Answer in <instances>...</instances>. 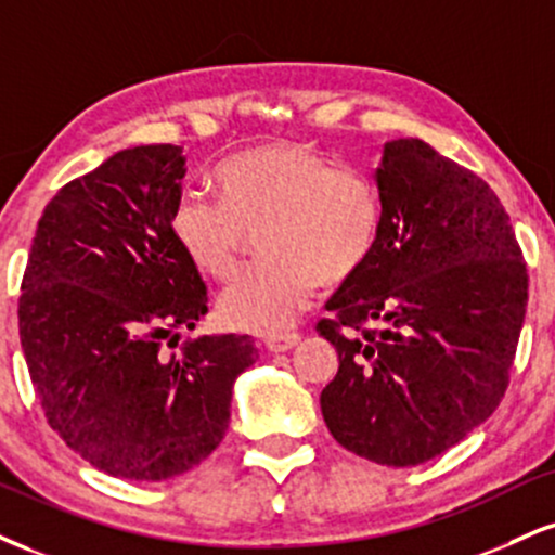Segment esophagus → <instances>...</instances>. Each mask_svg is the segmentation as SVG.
I'll list each match as a JSON object with an SVG mask.
<instances>
[{"mask_svg": "<svg viewBox=\"0 0 555 555\" xmlns=\"http://www.w3.org/2000/svg\"><path fill=\"white\" fill-rule=\"evenodd\" d=\"M299 341H302V336H299L297 331L279 333V336H269V338H266V349L273 351V353H282V351L295 349V346H297Z\"/></svg>", "mask_w": 555, "mask_h": 555, "instance_id": "esophagus-1", "label": "esophagus"}]
</instances>
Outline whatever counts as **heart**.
Wrapping results in <instances>:
<instances>
[{"mask_svg":"<svg viewBox=\"0 0 555 555\" xmlns=\"http://www.w3.org/2000/svg\"><path fill=\"white\" fill-rule=\"evenodd\" d=\"M219 198L183 193L170 230L189 263L227 282L258 235L266 263L237 276L219 297V315L240 331L279 336L310 305L320 284H344L364 269L383 227L372 178L333 168L318 146L282 139L219 165Z\"/></svg>","mask_w":555,"mask_h":555,"instance_id":"obj_1","label":"heart"}]
</instances>
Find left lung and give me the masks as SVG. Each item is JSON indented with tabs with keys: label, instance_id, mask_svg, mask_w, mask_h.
Returning a JSON list of instances; mask_svg holds the SVG:
<instances>
[{
	"label": "left lung",
	"instance_id": "left-lung-1",
	"mask_svg": "<svg viewBox=\"0 0 555 555\" xmlns=\"http://www.w3.org/2000/svg\"><path fill=\"white\" fill-rule=\"evenodd\" d=\"M377 191L375 253L318 323L341 362L320 411L353 455L411 468L463 442L504 398L527 266L491 185L422 139L385 144Z\"/></svg>",
	"mask_w": 555,
	"mask_h": 555
}]
</instances>
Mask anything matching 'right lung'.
I'll return each mask as SVG.
<instances>
[{"label": "right lung", "instance_id": "obj_1", "mask_svg": "<svg viewBox=\"0 0 555 555\" xmlns=\"http://www.w3.org/2000/svg\"><path fill=\"white\" fill-rule=\"evenodd\" d=\"M183 146L121 150L43 209L20 286V344L51 429L92 468L165 480L217 450L250 336H202L206 284L170 230Z\"/></svg>", "mask_w": 555, "mask_h": 555}]
</instances>
